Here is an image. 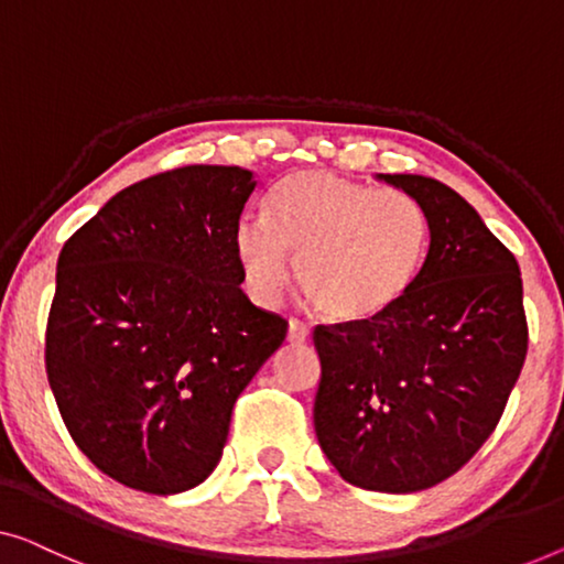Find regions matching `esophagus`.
I'll return each mask as SVG.
<instances>
[{
    "mask_svg": "<svg viewBox=\"0 0 564 564\" xmlns=\"http://www.w3.org/2000/svg\"><path fill=\"white\" fill-rule=\"evenodd\" d=\"M288 340L292 343V346H300V343L310 340V328L305 323L300 321H290V328H288Z\"/></svg>",
    "mask_w": 564,
    "mask_h": 564,
    "instance_id": "34e87169",
    "label": "esophagus"
}]
</instances>
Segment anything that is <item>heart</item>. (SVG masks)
<instances>
[{
    "label": "heart",
    "instance_id": "b5f03b06",
    "mask_svg": "<svg viewBox=\"0 0 564 564\" xmlns=\"http://www.w3.org/2000/svg\"><path fill=\"white\" fill-rule=\"evenodd\" d=\"M427 239V216L412 195L307 170L276 187L269 221L241 218L234 249L259 305L282 297L295 257L300 290L325 317L369 323L410 292Z\"/></svg>",
    "mask_w": 564,
    "mask_h": 564
}]
</instances>
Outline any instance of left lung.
<instances>
[{"instance_id":"left-lung-1","label":"left lung","mask_w":564,"mask_h":564,"mask_svg":"<svg viewBox=\"0 0 564 564\" xmlns=\"http://www.w3.org/2000/svg\"><path fill=\"white\" fill-rule=\"evenodd\" d=\"M420 203L430 247L402 302L317 325L315 435L343 480L412 494L460 470L499 424L527 358L517 259L468 200L422 175H377Z\"/></svg>"}]
</instances>
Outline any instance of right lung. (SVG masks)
Masks as SVG:
<instances>
[{
    "instance_id": "right-lung-1",
    "label": "right lung",
    "mask_w": 564,
    "mask_h": 564,
    "mask_svg": "<svg viewBox=\"0 0 564 564\" xmlns=\"http://www.w3.org/2000/svg\"><path fill=\"white\" fill-rule=\"evenodd\" d=\"M257 185L226 165L152 175L58 257L47 381L78 451L137 491L181 494L214 473L236 399L288 336L241 290L234 231Z\"/></svg>"
}]
</instances>
